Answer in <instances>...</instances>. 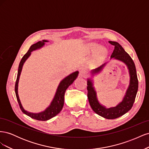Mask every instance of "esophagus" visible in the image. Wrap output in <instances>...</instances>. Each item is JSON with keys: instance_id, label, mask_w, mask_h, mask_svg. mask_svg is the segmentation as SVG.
<instances>
[{"instance_id": "esophagus-1", "label": "esophagus", "mask_w": 149, "mask_h": 149, "mask_svg": "<svg viewBox=\"0 0 149 149\" xmlns=\"http://www.w3.org/2000/svg\"><path fill=\"white\" fill-rule=\"evenodd\" d=\"M87 75V71L84 70H82L79 71V76L80 78H85L86 76Z\"/></svg>"}]
</instances>
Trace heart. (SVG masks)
<instances>
[{
	"mask_svg": "<svg viewBox=\"0 0 149 149\" xmlns=\"http://www.w3.org/2000/svg\"><path fill=\"white\" fill-rule=\"evenodd\" d=\"M101 48V46L99 44L91 43L87 46L86 50L89 53H94L100 50ZM101 53L102 54V55H104V54L106 53V51L104 49H102V50H101Z\"/></svg>",
	"mask_w": 149,
	"mask_h": 149,
	"instance_id": "b5f03b06",
	"label": "heart"
}]
</instances>
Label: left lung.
<instances>
[{"instance_id": "left-lung-1", "label": "left lung", "mask_w": 149, "mask_h": 149, "mask_svg": "<svg viewBox=\"0 0 149 149\" xmlns=\"http://www.w3.org/2000/svg\"><path fill=\"white\" fill-rule=\"evenodd\" d=\"M109 43L114 46V49L111 56L110 60H116L123 62L127 66L129 71V84L123 100L116 106L109 108L101 104L98 100L96 90L94 86L93 78L102 71L107 63H105L100 67L91 71V77L87 79V89L89 104L94 112L104 118L114 119L125 114L132 108L138 90V79L136 66L131 57L125 52L119 43L112 41H109Z\"/></svg>"}]
</instances>
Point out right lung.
Here are the masks:
<instances>
[{
  "instance_id": "obj_1",
  "label": "right lung",
  "mask_w": 149,
  "mask_h": 149,
  "mask_svg": "<svg viewBox=\"0 0 149 149\" xmlns=\"http://www.w3.org/2000/svg\"><path fill=\"white\" fill-rule=\"evenodd\" d=\"M48 42V40H43L42 41H40L37 43H36L32 45L30 47L28 52L23 56V58H22V59L20 62L19 69H18L17 78L15 86V92L16 94L17 100L18 102H19V104L20 106L22 111L25 114L27 115L32 119L42 121L48 120L49 119H50L52 118H53V117L56 116L58 113H60L64 105V96L66 90L74 82V81L78 77V75L79 74V71H76L73 72V73L70 74L68 76H66L65 78H64L61 81L59 84L58 86L55 94V96H54L52 102H50V104H49L44 111L38 112V113H34V112H30L29 111H26L24 109L21 103L19 96V92H18L19 82L20 76L21 74V72L22 70V68H23L25 62L31 55V52L42 48L45 45V43Z\"/></svg>"
}]
</instances>
